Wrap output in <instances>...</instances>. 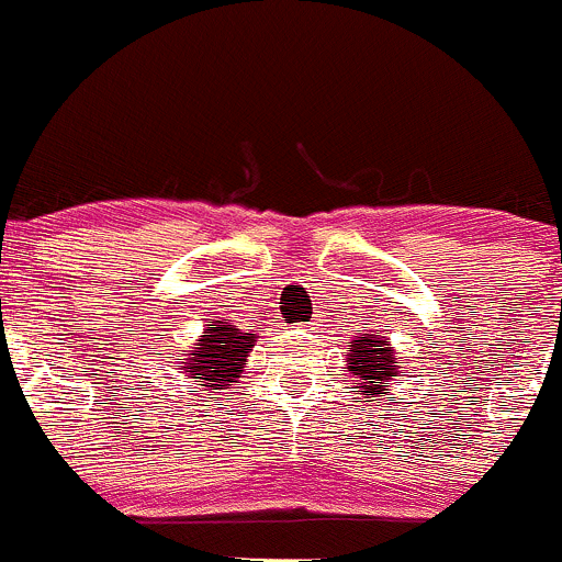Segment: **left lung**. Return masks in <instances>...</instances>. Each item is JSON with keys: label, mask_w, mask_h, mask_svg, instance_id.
Returning <instances> with one entry per match:
<instances>
[{"label": "left lung", "mask_w": 562, "mask_h": 562, "mask_svg": "<svg viewBox=\"0 0 562 562\" xmlns=\"http://www.w3.org/2000/svg\"><path fill=\"white\" fill-rule=\"evenodd\" d=\"M400 367L402 361L396 359V351L391 348V342L385 340V337L380 335L353 337L346 372L359 380L356 389H364L367 396L375 394L378 389L389 391L383 389V383H389V380L400 375Z\"/></svg>", "instance_id": "obj_1"}]
</instances>
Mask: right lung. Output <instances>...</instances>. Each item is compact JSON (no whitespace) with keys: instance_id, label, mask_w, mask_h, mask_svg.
I'll use <instances>...</instances> for the list:
<instances>
[{"instance_id":"1","label":"right lung","mask_w":562,"mask_h":562,"mask_svg":"<svg viewBox=\"0 0 562 562\" xmlns=\"http://www.w3.org/2000/svg\"><path fill=\"white\" fill-rule=\"evenodd\" d=\"M255 342L257 337L235 327L231 318L222 322L211 318L203 335L198 337L195 351L187 353L182 361L184 378H195V383L206 391L231 389L244 375L246 356L251 353Z\"/></svg>"}]
</instances>
